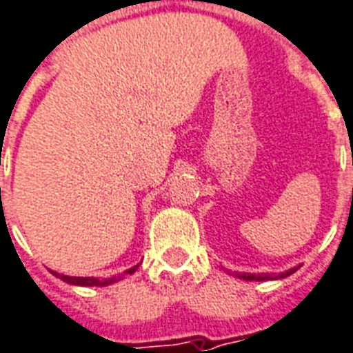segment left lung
I'll list each match as a JSON object with an SVG mask.
<instances>
[{
    "label": "left lung",
    "instance_id": "1",
    "mask_svg": "<svg viewBox=\"0 0 353 353\" xmlns=\"http://www.w3.org/2000/svg\"><path fill=\"white\" fill-rule=\"evenodd\" d=\"M296 268H291V270H288V272H283L280 276V278H285V276H289V274L295 272ZM238 278H242V280H248V281H265V280H272V276L270 274H240L238 272Z\"/></svg>",
    "mask_w": 353,
    "mask_h": 353
}]
</instances>
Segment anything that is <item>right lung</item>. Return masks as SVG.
Segmentation results:
<instances>
[{
  "instance_id": "obj_1",
  "label": "right lung",
  "mask_w": 353,
  "mask_h": 353,
  "mask_svg": "<svg viewBox=\"0 0 353 353\" xmlns=\"http://www.w3.org/2000/svg\"><path fill=\"white\" fill-rule=\"evenodd\" d=\"M139 265L132 266V268H128L126 272L119 274V276H115V278H105V280H98V278H73V276H64V274H57L52 272L54 276H58L60 280L68 281V283H73V285H96V288H101V285H109V283H115V281H119L121 278H123L124 274H132L136 272V268H138Z\"/></svg>"
}]
</instances>
